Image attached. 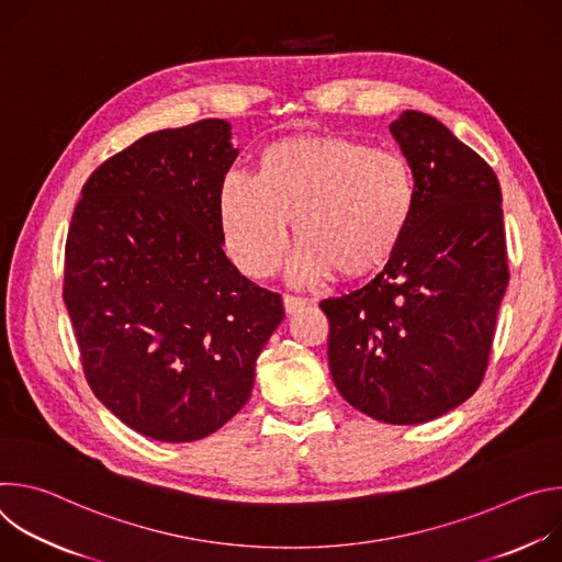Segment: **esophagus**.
<instances>
[{"mask_svg":"<svg viewBox=\"0 0 562 562\" xmlns=\"http://www.w3.org/2000/svg\"><path fill=\"white\" fill-rule=\"evenodd\" d=\"M304 304H306V300H304V297L284 295V311H286V315H293V313L302 311V308H304Z\"/></svg>","mask_w":562,"mask_h":562,"instance_id":"1","label":"esophagus"}]
</instances>
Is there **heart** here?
Listing matches in <instances>:
<instances>
[{
    "instance_id": "b5f03b06",
    "label": "heart",
    "mask_w": 562,
    "mask_h": 562,
    "mask_svg": "<svg viewBox=\"0 0 562 562\" xmlns=\"http://www.w3.org/2000/svg\"><path fill=\"white\" fill-rule=\"evenodd\" d=\"M414 211L409 159L338 135L273 142L258 157V176L233 171L220 189L226 254L251 278L280 267L289 220L302 245L297 282L334 271L342 280L369 276L393 258Z\"/></svg>"
}]
</instances>
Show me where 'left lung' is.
Instances as JSON below:
<instances>
[{
    "label": "left lung",
    "instance_id": "1",
    "mask_svg": "<svg viewBox=\"0 0 562 562\" xmlns=\"http://www.w3.org/2000/svg\"><path fill=\"white\" fill-rule=\"evenodd\" d=\"M389 131L416 178L412 224L369 284L319 308L347 403L420 425L462 405L487 371L509 282L503 193L485 159L436 117L405 111Z\"/></svg>",
    "mask_w": 562,
    "mask_h": 562
}]
</instances>
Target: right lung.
<instances>
[{
    "label": "right lung",
    "instance_id": "right-lung-1",
    "mask_svg": "<svg viewBox=\"0 0 562 562\" xmlns=\"http://www.w3.org/2000/svg\"><path fill=\"white\" fill-rule=\"evenodd\" d=\"M231 124L148 133L100 165L77 202L64 302L100 403L133 431L193 442L247 400L282 297L222 251Z\"/></svg>",
    "mask_w": 562,
    "mask_h": 562
}]
</instances>
